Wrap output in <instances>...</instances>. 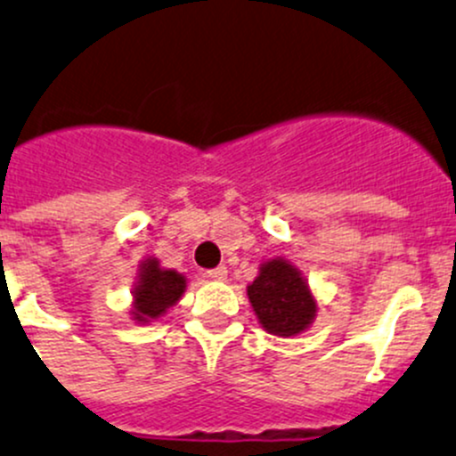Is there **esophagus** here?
I'll list each match as a JSON object with an SVG mask.
<instances>
[{
    "label": "esophagus",
    "instance_id": "obj_1",
    "mask_svg": "<svg viewBox=\"0 0 456 456\" xmlns=\"http://www.w3.org/2000/svg\"><path fill=\"white\" fill-rule=\"evenodd\" d=\"M207 276L213 278V281H224V278L228 276V269L224 267V265H219V267H215V269H208Z\"/></svg>",
    "mask_w": 456,
    "mask_h": 456
}]
</instances>
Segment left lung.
Masks as SVG:
<instances>
[{
	"instance_id": "left-lung-1",
	"label": "left lung",
	"mask_w": 456,
	"mask_h": 456,
	"mask_svg": "<svg viewBox=\"0 0 456 456\" xmlns=\"http://www.w3.org/2000/svg\"><path fill=\"white\" fill-rule=\"evenodd\" d=\"M248 297L263 328L272 335H297L315 317V300L297 269L287 261H269L256 281L248 287Z\"/></svg>"
}]
</instances>
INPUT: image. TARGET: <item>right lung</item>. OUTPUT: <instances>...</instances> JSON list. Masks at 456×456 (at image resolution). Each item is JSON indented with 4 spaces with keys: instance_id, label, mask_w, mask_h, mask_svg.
Listing matches in <instances>:
<instances>
[{
    "instance_id": "obj_1",
    "label": "right lung",
    "mask_w": 456,
    "mask_h": 456,
    "mask_svg": "<svg viewBox=\"0 0 456 456\" xmlns=\"http://www.w3.org/2000/svg\"><path fill=\"white\" fill-rule=\"evenodd\" d=\"M184 278L174 269H160L159 261L148 258L143 263L141 281L134 289V320L150 322L154 317L163 315L171 305L180 300L183 296Z\"/></svg>"
}]
</instances>
